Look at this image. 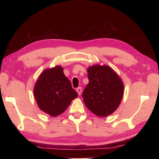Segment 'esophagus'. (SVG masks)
<instances>
[{"mask_svg":"<svg viewBox=\"0 0 159 159\" xmlns=\"http://www.w3.org/2000/svg\"><path fill=\"white\" fill-rule=\"evenodd\" d=\"M76 92H77L78 94H79V95L80 96V94H81V92H82V87H78V88H76Z\"/></svg>","mask_w":159,"mask_h":159,"instance_id":"34e87169","label":"esophagus"}]
</instances>
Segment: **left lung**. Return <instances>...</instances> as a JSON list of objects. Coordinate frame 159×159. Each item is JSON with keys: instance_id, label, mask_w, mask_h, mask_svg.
I'll list each match as a JSON object with an SVG mask.
<instances>
[{"instance_id": "obj_1", "label": "left lung", "mask_w": 159, "mask_h": 159, "mask_svg": "<svg viewBox=\"0 0 159 159\" xmlns=\"http://www.w3.org/2000/svg\"><path fill=\"white\" fill-rule=\"evenodd\" d=\"M87 72L89 83L82 94L86 107L99 117L113 113L123 97L121 80L107 66H93L87 69Z\"/></svg>"}]
</instances>
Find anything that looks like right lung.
I'll use <instances>...</instances> for the list:
<instances>
[{
  "instance_id": "obj_1",
  "label": "right lung",
  "mask_w": 159,
  "mask_h": 159,
  "mask_svg": "<svg viewBox=\"0 0 159 159\" xmlns=\"http://www.w3.org/2000/svg\"><path fill=\"white\" fill-rule=\"evenodd\" d=\"M63 69L56 66L40 74L34 87V96L39 109L50 116L61 114L78 97Z\"/></svg>"
}]
</instances>
